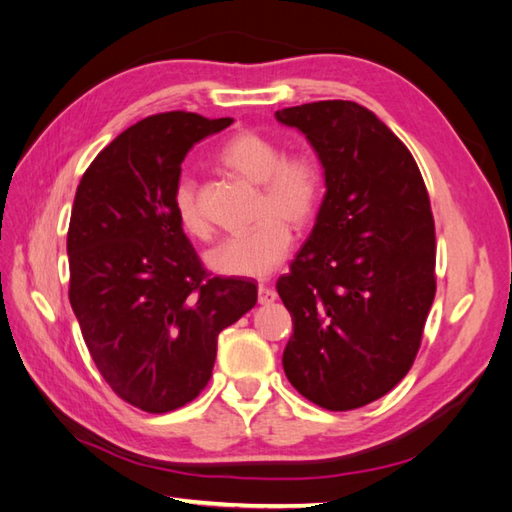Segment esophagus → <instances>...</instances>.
<instances>
[{
  "instance_id": "obj_1",
  "label": "esophagus",
  "mask_w": 512,
  "mask_h": 512,
  "mask_svg": "<svg viewBox=\"0 0 512 512\" xmlns=\"http://www.w3.org/2000/svg\"><path fill=\"white\" fill-rule=\"evenodd\" d=\"M257 299H259V303H262V306H268V303H273L277 299V292L270 288L268 284H259Z\"/></svg>"
}]
</instances>
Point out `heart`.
Masks as SVG:
<instances>
[{"mask_svg":"<svg viewBox=\"0 0 512 512\" xmlns=\"http://www.w3.org/2000/svg\"><path fill=\"white\" fill-rule=\"evenodd\" d=\"M224 169L259 184L257 224L226 239L206 255L215 273L231 277H264L290 253L292 228H306L319 213L325 191L321 158L310 149L286 151L277 138L242 129L217 151ZM173 213L184 233L209 242L213 226L191 178H180L173 189Z\"/></svg>","mask_w":512,"mask_h":512,"instance_id":"b5f03b06","label":"heart"}]
</instances>
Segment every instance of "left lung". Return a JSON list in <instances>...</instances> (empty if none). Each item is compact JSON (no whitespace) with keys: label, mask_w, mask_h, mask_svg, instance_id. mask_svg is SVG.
<instances>
[{"label":"left lung","mask_w":512,"mask_h":512,"mask_svg":"<svg viewBox=\"0 0 512 512\" xmlns=\"http://www.w3.org/2000/svg\"><path fill=\"white\" fill-rule=\"evenodd\" d=\"M325 169L308 242L277 292L292 317L284 372L301 396L350 411L407 376L436 297V224L405 143L354 101L286 107Z\"/></svg>","instance_id":"8db88e82"}]
</instances>
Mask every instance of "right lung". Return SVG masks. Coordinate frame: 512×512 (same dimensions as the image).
<instances>
[{"label":"right lung","instance_id":"obj_1","mask_svg":"<svg viewBox=\"0 0 512 512\" xmlns=\"http://www.w3.org/2000/svg\"><path fill=\"white\" fill-rule=\"evenodd\" d=\"M233 118L147 116L116 136L76 187L70 306L118 398L167 413L206 387L217 336L257 303L244 277H211L173 213L180 165Z\"/></svg>","mask_w":512,"mask_h":512}]
</instances>
